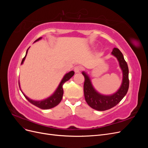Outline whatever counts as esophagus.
Segmentation results:
<instances>
[{"label": "esophagus", "mask_w": 148, "mask_h": 148, "mask_svg": "<svg viewBox=\"0 0 148 148\" xmlns=\"http://www.w3.org/2000/svg\"><path fill=\"white\" fill-rule=\"evenodd\" d=\"M82 70V68L79 66H76L74 67V71L75 73H79Z\"/></svg>", "instance_id": "1"}]
</instances>
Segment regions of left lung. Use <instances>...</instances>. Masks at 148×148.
Returning <instances> with one entry per match:
<instances>
[{
	"mask_svg": "<svg viewBox=\"0 0 148 148\" xmlns=\"http://www.w3.org/2000/svg\"><path fill=\"white\" fill-rule=\"evenodd\" d=\"M112 54L117 59L123 73L122 85L119 90L113 95L105 96L97 92L93 88L88 75L84 71L82 72L84 77V95L85 100L91 108L97 110L104 111L112 108L121 101L127 95L128 90V67L127 62L124 59L122 53L119 49L114 48Z\"/></svg>",
	"mask_w": 148,
	"mask_h": 148,
	"instance_id": "1",
	"label": "left lung"
}]
</instances>
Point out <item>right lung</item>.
Here are the masks:
<instances>
[{
	"mask_svg": "<svg viewBox=\"0 0 148 148\" xmlns=\"http://www.w3.org/2000/svg\"><path fill=\"white\" fill-rule=\"evenodd\" d=\"M41 38H38L37 40H36L34 42H36L38 41H39V40H40ZM28 49H29V48L27 49V51H26V55L24 57L23 60H22L21 64H23V62L25 59L26 56V55H27ZM74 74H75V72L73 71H70V72H69L68 73L65 74V75L63 79H62L61 82L60 83L59 86H58V88H57L56 91L54 92V93H53V95L52 96H51L50 97H49L48 98H47V99L42 100V101H34V100L29 99V98H28L27 96H25L24 95V93L22 92L21 90L20 86V83L18 82L19 87H20L21 91L22 92V93L23 94V95L25 97L26 99H27L30 103H31V104H33L35 106L39 107V108H40V109H51V108H53V107H56V106H57L60 102V101H62V97H63V94H64V89H63V87H62V86H63V84L66 82L68 81V80H69L71 77H72L74 75Z\"/></svg>",
	"mask_w": 148,
	"mask_h": 148,
	"instance_id": "obj_1",
	"label": "right lung"
}]
</instances>
